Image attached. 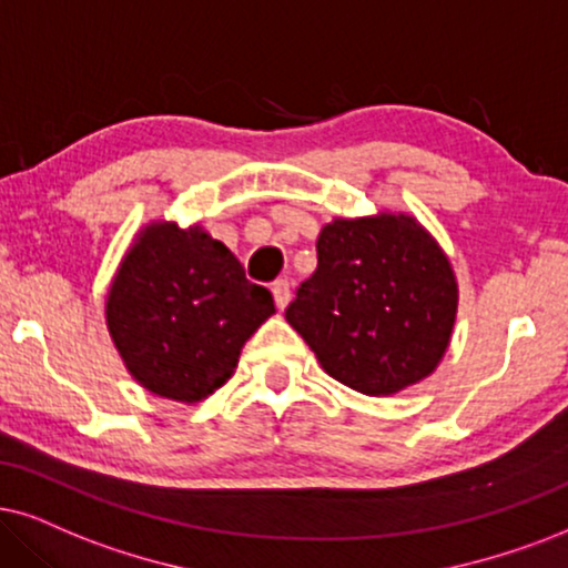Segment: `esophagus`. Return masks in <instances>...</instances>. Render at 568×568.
I'll return each instance as SVG.
<instances>
[{"label": "esophagus", "mask_w": 568, "mask_h": 568, "mask_svg": "<svg viewBox=\"0 0 568 568\" xmlns=\"http://www.w3.org/2000/svg\"><path fill=\"white\" fill-rule=\"evenodd\" d=\"M272 296H275V304H277L280 312H283V308L291 304V283H288V280H277V283H272Z\"/></svg>", "instance_id": "34e87169"}]
</instances>
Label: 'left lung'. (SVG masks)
Wrapping results in <instances>:
<instances>
[{"label": "left lung", "mask_w": 568, "mask_h": 568, "mask_svg": "<svg viewBox=\"0 0 568 568\" xmlns=\"http://www.w3.org/2000/svg\"><path fill=\"white\" fill-rule=\"evenodd\" d=\"M456 312L448 254L414 214L385 210L322 227L317 270L285 320L329 377L379 398L433 375Z\"/></svg>", "instance_id": "obj_1"}]
</instances>
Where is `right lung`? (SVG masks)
Listing matches in <instances>:
<instances>
[{
	"instance_id": "add662e5",
	"label": "right lung",
	"mask_w": 568,
	"mask_h": 568,
	"mask_svg": "<svg viewBox=\"0 0 568 568\" xmlns=\"http://www.w3.org/2000/svg\"><path fill=\"white\" fill-rule=\"evenodd\" d=\"M275 314L272 293L201 225L154 220L133 235L104 301L125 369L154 396L199 404L233 377L241 348Z\"/></svg>"
}]
</instances>
